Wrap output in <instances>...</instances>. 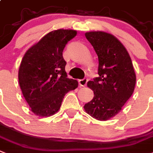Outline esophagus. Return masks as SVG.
<instances>
[{
	"label": "esophagus",
	"mask_w": 153,
	"mask_h": 153,
	"mask_svg": "<svg viewBox=\"0 0 153 153\" xmlns=\"http://www.w3.org/2000/svg\"><path fill=\"white\" fill-rule=\"evenodd\" d=\"M87 82H88V79H85V78L82 79H79V85H80V86H85L86 84H87Z\"/></svg>",
	"instance_id": "obj_1"
}]
</instances>
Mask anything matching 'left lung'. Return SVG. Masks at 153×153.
<instances>
[{"label":"left lung","instance_id":"left-lung-1","mask_svg":"<svg viewBox=\"0 0 153 153\" xmlns=\"http://www.w3.org/2000/svg\"><path fill=\"white\" fill-rule=\"evenodd\" d=\"M98 56V74L87 85L94 97L84 106L98 120H108L121 111L134 93L136 75L128 52L117 38L101 31L85 33Z\"/></svg>","mask_w":153,"mask_h":153}]
</instances>
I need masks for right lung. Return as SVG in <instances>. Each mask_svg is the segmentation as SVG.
<instances>
[{"mask_svg":"<svg viewBox=\"0 0 153 153\" xmlns=\"http://www.w3.org/2000/svg\"><path fill=\"white\" fill-rule=\"evenodd\" d=\"M77 31L56 30L47 33L25 53L19 70V82L31 111L50 116L61 106L65 94L78 87V81L68 79L63 51Z\"/></svg>","mask_w":153,"mask_h":153,"instance_id":"add662e5","label":"right lung"}]
</instances>
